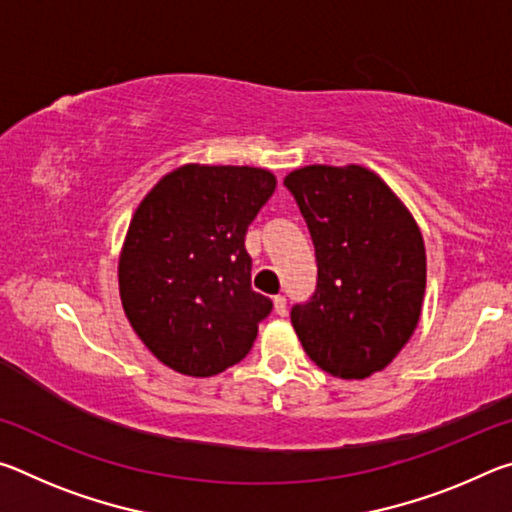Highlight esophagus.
<instances>
[{
    "label": "esophagus",
    "mask_w": 512,
    "mask_h": 512,
    "mask_svg": "<svg viewBox=\"0 0 512 512\" xmlns=\"http://www.w3.org/2000/svg\"><path fill=\"white\" fill-rule=\"evenodd\" d=\"M273 309H275L277 316H287V298L275 296L273 298Z\"/></svg>",
    "instance_id": "esophagus-1"
}]
</instances>
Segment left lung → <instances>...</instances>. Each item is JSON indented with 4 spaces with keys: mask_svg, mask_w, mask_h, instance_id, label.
I'll list each match as a JSON object with an SVG mask.
<instances>
[{
    "mask_svg": "<svg viewBox=\"0 0 512 512\" xmlns=\"http://www.w3.org/2000/svg\"><path fill=\"white\" fill-rule=\"evenodd\" d=\"M316 250V289L291 309L302 348L320 370L366 379L384 370L420 320L427 255L409 210L375 173L311 164L291 171Z\"/></svg>",
    "mask_w": 512,
    "mask_h": 512,
    "instance_id": "obj_1",
    "label": "left lung"
}]
</instances>
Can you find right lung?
<instances>
[{
  "label": "right lung",
  "instance_id": "obj_1",
  "mask_svg": "<svg viewBox=\"0 0 512 512\" xmlns=\"http://www.w3.org/2000/svg\"><path fill=\"white\" fill-rule=\"evenodd\" d=\"M273 192L266 169L187 164L137 207L119 259L121 305L164 366L212 377L253 348L273 302L250 287L244 241Z\"/></svg>",
  "mask_w": 512,
  "mask_h": 512
}]
</instances>
